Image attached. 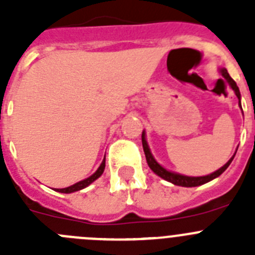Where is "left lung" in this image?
Listing matches in <instances>:
<instances>
[{"mask_svg":"<svg viewBox=\"0 0 255 255\" xmlns=\"http://www.w3.org/2000/svg\"><path fill=\"white\" fill-rule=\"evenodd\" d=\"M220 71H221V74H222V76H224L227 82H229L230 87L233 88V91L235 92L236 97L239 98V105H240V107H242V103H240V97L242 96H240V91H239V88H238V85H236V83L234 82V79L229 75V73H227L226 69H221ZM141 143H143V149H144V153H145V158H147L148 166L150 167V170H152L155 175H158L159 177H162V179L166 180V181H170V182H172V184H175V185H179V186H186V188H193V186L203 185V184H206V182L211 181V180H213V179H216V177L220 176L221 173L224 172V171L229 167L230 163L233 162L234 157H235V154H236V152H235V154H234L233 157L229 159V162H227L226 164H224V166H222L220 170L215 171V172L211 173V175H207V176H199V177H191V176H185V175H180V173L171 172V171H167L166 168L162 167L161 164L155 161L154 157L152 155V153H150L149 147H148V143H147V140H145V132L144 131H143V134H141Z\"/></svg>","mask_w":255,"mask_h":255,"instance_id":"left-lung-1","label":"left lung"}]
</instances>
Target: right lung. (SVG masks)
Wrapping results in <instances>:
<instances>
[{"mask_svg":"<svg viewBox=\"0 0 255 255\" xmlns=\"http://www.w3.org/2000/svg\"><path fill=\"white\" fill-rule=\"evenodd\" d=\"M105 166H106V158L103 159V162L101 163V166L98 167V170L96 171V172L92 175V176H89L88 179L85 180H82V181L76 182V184H74V185L69 186V188H64V189H57L56 191H60V193H66V194H69V193H74V191H78V190H82V189L87 188L88 185H91L92 182L94 181V180H97L98 177L101 176L103 173V171H105Z\"/></svg>","mask_w":255,"mask_h":255,"instance_id":"add662e5","label":"right lung"}]
</instances>
